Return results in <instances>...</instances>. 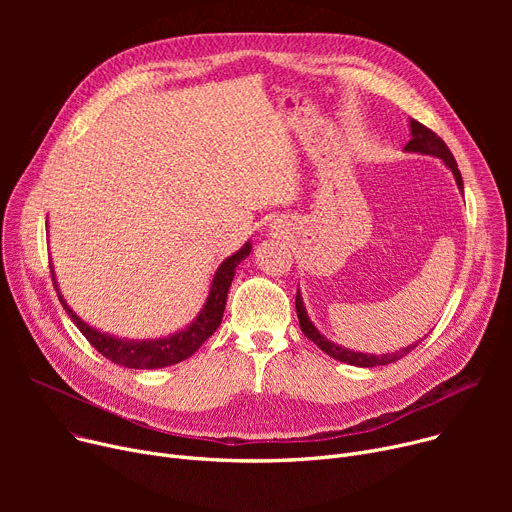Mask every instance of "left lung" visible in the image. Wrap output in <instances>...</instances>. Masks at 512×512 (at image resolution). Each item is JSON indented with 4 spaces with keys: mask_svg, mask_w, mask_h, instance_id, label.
<instances>
[{
    "mask_svg": "<svg viewBox=\"0 0 512 512\" xmlns=\"http://www.w3.org/2000/svg\"><path fill=\"white\" fill-rule=\"evenodd\" d=\"M411 134H413V139L407 143V151H415V153H425V155H436V157H440L444 164L452 170V174H454V178H456V184H459V188L463 191V178H461V172H459V168H456V159H454V155L450 153V149H448V145L438 137V134L434 132V130H429L427 126H423L421 122H417V120H411ZM294 305H297V315H299V324H301V330H303V334L309 338V340H313L321 351L324 353H328L330 357H334V359H338V361H342V363H348V365H357V367H375V365H388V363H394V361H398V359H402L405 355H409L413 348L417 346V344H411V346H407V348H402V351H398V353H392V355H365V353H353V351H348V348H342V346H338V344H334V342H330L328 338H324L321 336L319 332H317V328L311 324V319H309V315H307V311H305V307H303V299H301V294L297 292V299H294Z\"/></svg>",
    "mask_w": 512,
    "mask_h": 512,
    "instance_id": "8db88e82",
    "label": "left lung"
}]
</instances>
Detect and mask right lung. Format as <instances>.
<instances>
[{"label": "right lung", "instance_id": "right-lung-1", "mask_svg": "<svg viewBox=\"0 0 512 512\" xmlns=\"http://www.w3.org/2000/svg\"><path fill=\"white\" fill-rule=\"evenodd\" d=\"M251 253V242H247L238 253L228 257L213 276V284L209 290V299L201 311V315L193 321L186 330L170 336V338H161V340H147V342H126L118 340L112 336H105L93 328H89L85 321H80L72 313V309L66 305V301L58 297L70 319L76 324V328L83 332V336L91 342L95 351H99L105 359H110L116 365H124L130 369H157V367H168L174 363H180L184 359L191 357L197 348L218 330L222 324V315L226 309V297H228V288L232 284L236 265L245 259ZM56 286V282H53ZM58 288V286H56Z\"/></svg>", "mask_w": 512, "mask_h": 512}]
</instances>
